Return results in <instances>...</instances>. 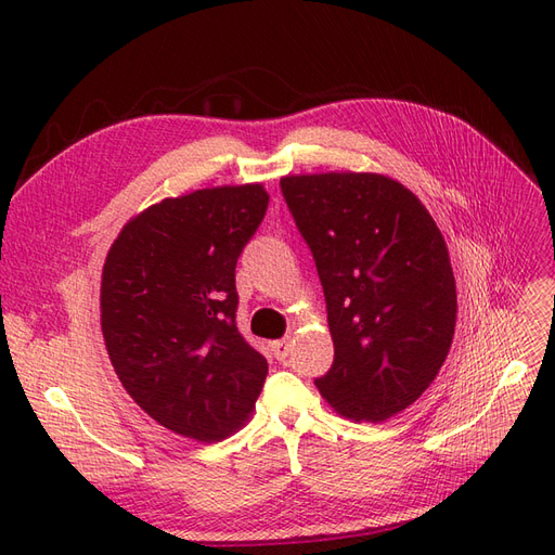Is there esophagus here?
Listing matches in <instances>:
<instances>
[{"mask_svg":"<svg viewBox=\"0 0 555 555\" xmlns=\"http://www.w3.org/2000/svg\"><path fill=\"white\" fill-rule=\"evenodd\" d=\"M292 349H294V340L292 338H282V340L273 343V354H275L278 361L287 359L292 354Z\"/></svg>","mask_w":555,"mask_h":555,"instance_id":"obj_1","label":"esophagus"}]
</instances>
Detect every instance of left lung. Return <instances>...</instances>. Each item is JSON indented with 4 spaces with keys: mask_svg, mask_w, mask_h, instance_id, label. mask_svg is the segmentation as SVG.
Masks as SVG:
<instances>
[{
    "mask_svg": "<svg viewBox=\"0 0 555 555\" xmlns=\"http://www.w3.org/2000/svg\"><path fill=\"white\" fill-rule=\"evenodd\" d=\"M322 280L333 365L314 384L354 422L379 424L440 373L456 326L442 233L398 180L314 173L280 180Z\"/></svg>",
    "mask_w": 555,
    "mask_h": 555,
    "instance_id": "8db88e82",
    "label": "left lung"
}]
</instances>
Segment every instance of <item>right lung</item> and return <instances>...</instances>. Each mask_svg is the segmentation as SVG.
Returning a JSON list of instances; mask_svg holds the SVG:
<instances>
[{"label": "right lung", "mask_w": 555, "mask_h": 555, "mask_svg": "<svg viewBox=\"0 0 555 555\" xmlns=\"http://www.w3.org/2000/svg\"><path fill=\"white\" fill-rule=\"evenodd\" d=\"M266 208L263 184L164 198L106 257L102 331L117 379L182 438L224 440L263 389L268 363L236 326V263Z\"/></svg>", "instance_id": "add662e5"}]
</instances>
